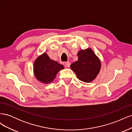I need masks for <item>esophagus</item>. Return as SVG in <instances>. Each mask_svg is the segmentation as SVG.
<instances>
[{
	"label": "esophagus",
	"instance_id": "1",
	"mask_svg": "<svg viewBox=\"0 0 132 132\" xmlns=\"http://www.w3.org/2000/svg\"><path fill=\"white\" fill-rule=\"evenodd\" d=\"M70 63L69 62H67L65 63V66L66 67H68V68H69L70 67Z\"/></svg>",
	"mask_w": 132,
	"mask_h": 132
}]
</instances>
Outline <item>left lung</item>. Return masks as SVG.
Listing matches in <instances>:
<instances>
[{
  "mask_svg": "<svg viewBox=\"0 0 132 132\" xmlns=\"http://www.w3.org/2000/svg\"><path fill=\"white\" fill-rule=\"evenodd\" d=\"M78 56V61L70 65L71 69L80 80L85 82L92 81L100 70V61L90 48L80 50Z\"/></svg>",
  "mask_w": 132,
  "mask_h": 132,
  "instance_id": "left-lung-1",
  "label": "left lung"
}]
</instances>
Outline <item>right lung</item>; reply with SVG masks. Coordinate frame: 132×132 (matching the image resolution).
Wrapping results in <instances>:
<instances>
[{
	"mask_svg": "<svg viewBox=\"0 0 132 132\" xmlns=\"http://www.w3.org/2000/svg\"><path fill=\"white\" fill-rule=\"evenodd\" d=\"M34 67L36 78L45 84L52 81L58 71L64 68L63 65L51 60L45 53L36 59Z\"/></svg>",
	"mask_w": 132,
	"mask_h": 132,
	"instance_id": "obj_1",
	"label": "right lung"
}]
</instances>
